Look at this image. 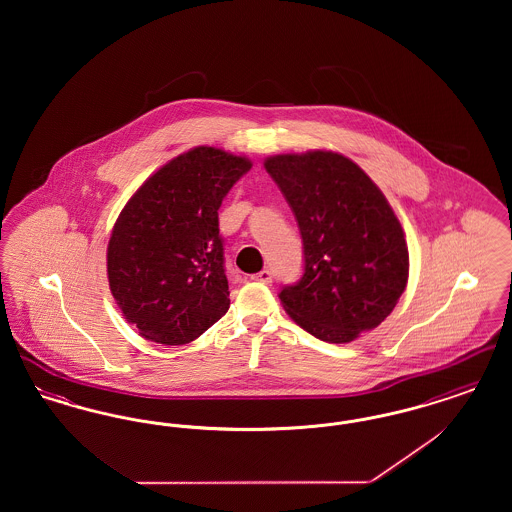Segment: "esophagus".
<instances>
[{"mask_svg": "<svg viewBox=\"0 0 512 512\" xmlns=\"http://www.w3.org/2000/svg\"><path fill=\"white\" fill-rule=\"evenodd\" d=\"M272 272L270 270H261L259 274H255L253 276V280H257V282H261V284H272Z\"/></svg>", "mask_w": 512, "mask_h": 512, "instance_id": "obj_1", "label": "esophagus"}]
</instances>
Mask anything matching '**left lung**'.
I'll return each instance as SVG.
<instances>
[{
  "mask_svg": "<svg viewBox=\"0 0 512 512\" xmlns=\"http://www.w3.org/2000/svg\"><path fill=\"white\" fill-rule=\"evenodd\" d=\"M265 169L303 240V274L278 293L288 315L328 343L376 328L409 278V249L388 199L363 169L332 151L276 155Z\"/></svg>",
  "mask_w": 512,
  "mask_h": 512,
  "instance_id": "8db88e82",
  "label": "left lung"
}]
</instances>
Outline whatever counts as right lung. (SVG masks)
I'll return each mask as SVG.
<instances>
[{
  "label": "right lung",
  "instance_id": "obj_1",
  "mask_svg": "<svg viewBox=\"0 0 512 512\" xmlns=\"http://www.w3.org/2000/svg\"><path fill=\"white\" fill-rule=\"evenodd\" d=\"M251 169L245 157L199 146L147 178L107 247L111 293L149 341L184 345L230 307L219 209Z\"/></svg>",
  "mask_w": 512,
  "mask_h": 512
}]
</instances>
